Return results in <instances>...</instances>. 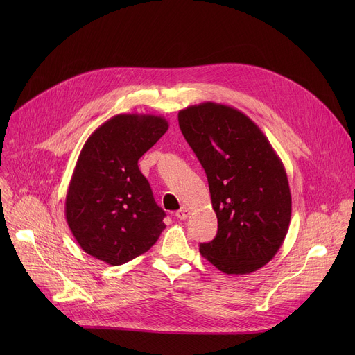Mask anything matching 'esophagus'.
I'll return each mask as SVG.
<instances>
[{"instance_id":"1","label":"esophagus","mask_w":355,"mask_h":355,"mask_svg":"<svg viewBox=\"0 0 355 355\" xmlns=\"http://www.w3.org/2000/svg\"><path fill=\"white\" fill-rule=\"evenodd\" d=\"M175 216H177L178 220H185V218L189 217V210H187V209H181V210H178V211L175 213Z\"/></svg>"}]
</instances>
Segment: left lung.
I'll list each match as a JSON object with an SVG mask.
<instances>
[{
    "label": "left lung",
    "instance_id": "left-lung-1",
    "mask_svg": "<svg viewBox=\"0 0 355 355\" xmlns=\"http://www.w3.org/2000/svg\"><path fill=\"white\" fill-rule=\"evenodd\" d=\"M180 129L209 180L218 229L200 245L204 259L227 275L256 272L286 237L292 197L285 166L243 112L216 102L178 112Z\"/></svg>",
    "mask_w": 355,
    "mask_h": 355
}]
</instances>
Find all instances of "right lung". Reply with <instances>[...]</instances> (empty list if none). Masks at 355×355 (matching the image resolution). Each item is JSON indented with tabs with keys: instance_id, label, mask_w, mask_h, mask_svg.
<instances>
[{
	"instance_id": "1",
	"label": "right lung",
	"mask_w": 355,
	"mask_h": 355,
	"mask_svg": "<svg viewBox=\"0 0 355 355\" xmlns=\"http://www.w3.org/2000/svg\"><path fill=\"white\" fill-rule=\"evenodd\" d=\"M164 116L121 114L85 142L66 194L64 214L79 246L118 266L151 249L165 229L138 159L168 130Z\"/></svg>"
}]
</instances>
